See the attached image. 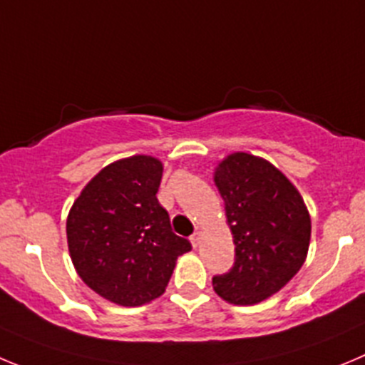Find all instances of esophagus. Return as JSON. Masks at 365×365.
Wrapping results in <instances>:
<instances>
[{
	"label": "esophagus",
	"mask_w": 365,
	"mask_h": 365,
	"mask_svg": "<svg viewBox=\"0 0 365 365\" xmlns=\"http://www.w3.org/2000/svg\"><path fill=\"white\" fill-rule=\"evenodd\" d=\"M190 243H192V247H200V243H202V232H194L192 236H190Z\"/></svg>",
	"instance_id": "1"
}]
</instances>
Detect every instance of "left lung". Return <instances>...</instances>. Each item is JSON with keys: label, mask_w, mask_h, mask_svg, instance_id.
Segmentation results:
<instances>
[{"label": "left lung", "mask_w": 365, "mask_h": 365, "mask_svg": "<svg viewBox=\"0 0 365 365\" xmlns=\"http://www.w3.org/2000/svg\"><path fill=\"white\" fill-rule=\"evenodd\" d=\"M214 183L236 245L229 274L212 279L223 301L252 306L277 294L304 264L312 237L308 207L274 163L250 153L225 156Z\"/></svg>", "instance_id": "1"}]
</instances>
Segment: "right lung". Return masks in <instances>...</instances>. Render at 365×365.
I'll list each match as a JSON object with an SVG mask.
<instances>
[{
  "label": "right lung",
  "instance_id": "add662e5",
  "mask_svg": "<svg viewBox=\"0 0 365 365\" xmlns=\"http://www.w3.org/2000/svg\"><path fill=\"white\" fill-rule=\"evenodd\" d=\"M162 173L155 156L117 160L86 183L68 212V250L79 277L125 308L158 299L176 259L192 248L173 232L156 200Z\"/></svg>",
  "mask_w": 365,
  "mask_h": 365
}]
</instances>
